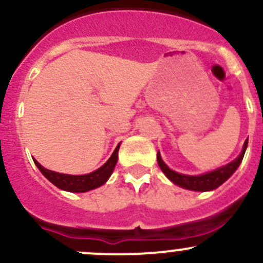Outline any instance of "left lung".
Segmentation results:
<instances>
[{"mask_svg":"<svg viewBox=\"0 0 263 263\" xmlns=\"http://www.w3.org/2000/svg\"><path fill=\"white\" fill-rule=\"evenodd\" d=\"M248 146V140H246L245 145H243L242 153L238 155L237 159H234L233 161H230L229 164L224 166H220V168L215 169L213 172H209V173L200 174V176H188V174H182L178 172H174L173 169L169 168L165 163L161 159L160 153L158 151V164L160 166L161 172L165 174L166 178L171 182H173L174 184L179 185V187L184 188V190L190 191H196V192H208V191L216 190L219 185H221L222 183L230 178L233 176L235 171L238 169V166L240 165L243 160V156Z\"/></svg>","mask_w":263,"mask_h":263,"instance_id":"8db88e82","label":"left lung"}]
</instances>
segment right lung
I'll use <instances>...</instances> for the list:
<instances>
[{"instance_id":"1","label":"right lung","mask_w":263,"mask_h":263,"mask_svg":"<svg viewBox=\"0 0 263 263\" xmlns=\"http://www.w3.org/2000/svg\"><path fill=\"white\" fill-rule=\"evenodd\" d=\"M119 145L121 144L117 145L116 150L113 151L112 156L108 159L107 163L103 164L99 169H97V171L91 172V173L89 174L71 176V174L57 173V172L49 171V169H46L44 166H42L35 159H34V163L38 166L39 171L42 172V174H43L50 183H53L55 187L60 188V190L76 193L87 192V191L95 190V188L103 185L108 179H109V177L112 176L117 164V160H118Z\"/></svg>"}]
</instances>
